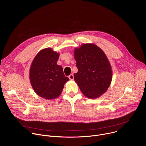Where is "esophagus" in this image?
<instances>
[{
    "label": "esophagus",
    "mask_w": 146,
    "mask_h": 146,
    "mask_svg": "<svg viewBox=\"0 0 146 146\" xmlns=\"http://www.w3.org/2000/svg\"><path fill=\"white\" fill-rule=\"evenodd\" d=\"M69 79L71 80H73V79H74V76H73V74H71L70 75H69Z\"/></svg>",
    "instance_id": "obj_1"
}]
</instances>
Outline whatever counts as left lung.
<instances>
[{
	"mask_svg": "<svg viewBox=\"0 0 146 146\" xmlns=\"http://www.w3.org/2000/svg\"><path fill=\"white\" fill-rule=\"evenodd\" d=\"M74 58L78 69L74 81L82 93L90 99L105 93L112 80L111 65L105 52L94 44H84L74 50Z\"/></svg>",
	"mask_w": 146,
	"mask_h": 146,
	"instance_id": "1",
	"label": "left lung"
}]
</instances>
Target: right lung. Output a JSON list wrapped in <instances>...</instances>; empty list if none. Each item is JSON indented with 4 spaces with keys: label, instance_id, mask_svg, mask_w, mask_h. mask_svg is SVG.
Returning <instances> with one entry per match:
<instances>
[{
    "label": "right lung",
    "instance_id": "add662e5",
    "mask_svg": "<svg viewBox=\"0 0 146 146\" xmlns=\"http://www.w3.org/2000/svg\"><path fill=\"white\" fill-rule=\"evenodd\" d=\"M59 53L47 48L38 52L29 72L31 84L35 92L46 99H54L61 94L65 83L69 80L63 68L57 65Z\"/></svg>",
    "mask_w": 146,
    "mask_h": 146
}]
</instances>
